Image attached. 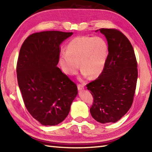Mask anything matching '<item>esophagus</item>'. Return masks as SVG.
Instances as JSON below:
<instances>
[{
    "label": "esophagus",
    "mask_w": 152,
    "mask_h": 152,
    "mask_svg": "<svg viewBox=\"0 0 152 152\" xmlns=\"http://www.w3.org/2000/svg\"><path fill=\"white\" fill-rule=\"evenodd\" d=\"M77 88H78L79 90H82L84 88V85L82 84H79L78 85H77Z\"/></svg>",
    "instance_id": "1"
}]
</instances>
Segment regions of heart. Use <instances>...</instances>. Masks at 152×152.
I'll list each match as a JSON object with an SVG mask.
<instances>
[{
    "mask_svg": "<svg viewBox=\"0 0 152 152\" xmlns=\"http://www.w3.org/2000/svg\"><path fill=\"white\" fill-rule=\"evenodd\" d=\"M108 56V46L99 37H77L66 46V53L60 55L58 63L69 75L78 72L79 65L84 76L95 78L101 75Z\"/></svg>",
    "mask_w": 152,
    "mask_h": 152,
    "instance_id": "1",
    "label": "heart"
}]
</instances>
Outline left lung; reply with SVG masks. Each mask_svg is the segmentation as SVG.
Returning <instances> with one entry per match:
<instances>
[{"instance_id":"left-lung-1","label":"left lung","mask_w":152,"mask_h":152,"mask_svg":"<svg viewBox=\"0 0 152 152\" xmlns=\"http://www.w3.org/2000/svg\"><path fill=\"white\" fill-rule=\"evenodd\" d=\"M99 31L108 41V56L101 75L86 85L94 98L90 113L99 123H116L134 101L137 62L131 42L121 31L111 28Z\"/></svg>"}]
</instances>
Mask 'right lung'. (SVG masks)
I'll return each mask as SVG.
<instances>
[{"label": "right lung", "mask_w": 152, "mask_h": 152, "mask_svg": "<svg viewBox=\"0 0 152 152\" xmlns=\"http://www.w3.org/2000/svg\"><path fill=\"white\" fill-rule=\"evenodd\" d=\"M72 32L48 31L29 35L17 63L18 87L26 108L44 126H55L68 116L77 86L57 65L61 42Z\"/></svg>", "instance_id": "right-lung-1"}]
</instances>
